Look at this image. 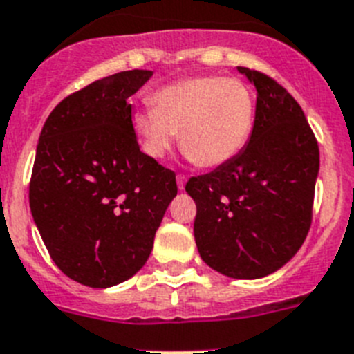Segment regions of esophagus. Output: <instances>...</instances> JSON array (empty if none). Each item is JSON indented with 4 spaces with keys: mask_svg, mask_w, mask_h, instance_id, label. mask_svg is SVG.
I'll list each match as a JSON object with an SVG mask.
<instances>
[{
    "mask_svg": "<svg viewBox=\"0 0 354 354\" xmlns=\"http://www.w3.org/2000/svg\"><path fill=\"white\" fill-rule=\"evenodd\" d=\"M185 182H187L185 174H178L176 183H178V189H180V191H183V189H185Z\"/></svg>",
    "mask_w": 354,
    "mask_h": 354,
    "instance_id": "1",
    "label": "esophagus"
}]
</instances>
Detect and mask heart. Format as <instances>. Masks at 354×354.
Instances as JSON below:
<instances>
[{
    "label": "heart",
    "mask_w": 354,
    "mask_h": 354,
    "mask_svg": "<svg viewBox=\"0 0 354 354\" xmlns=\"http://www.w3.org/2000/svg\"><path fill=\"white\" fill-rule=\"evenodd\" d=\"M154 108L133 115V129L142 151L160 160L180 135V147L200 167L232 162L250 140L255 124V97L239 79L191 77L160 88Z\"/></svg>",
    "instance_id": "heart-1"
}]
</instances>
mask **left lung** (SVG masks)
I'll use <instances>...</instances> for the list:
<instances>
[{
	"label": "left lung",
	"instance_id": "obj_1",
	"mask_svg": "<svg viewBox=\"0 0 354 354\" xmlns=\"http://www.w3.org/2000/svg\"><path fill=\"white\" fill-rule=\"evenodd\" d=\"M255 86L250 140L232 162L185 185L196 201L201 259L232 279H261L299 252L311 225L319 145L304 111L283 86L237 66Z\"/></svg>",
	"mask_w": 354,
	"mask_h": 354
}]
</instances>
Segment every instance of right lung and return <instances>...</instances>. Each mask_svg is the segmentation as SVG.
I'll return each instance as SVG.
<instances>
[{
  "label": "right lung",
  "mask_w": 354,
  "mask_h": 354,
  "mask_svg": "<svg viewBox=\"0 0 354 354\" xmlns=\"http://www.w3.org/2000/svg\"><path fill=\"white\" fill-rule=\"evenodd\" d=\"M153 71L129 70L75 91L46 118L30 210L50 257L90 288L133 277L149 259L176 176L140 151L127 99Z\"/></svg>",
  "instance_id": "1"
}]
</instances>
